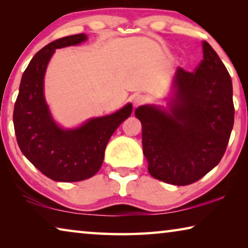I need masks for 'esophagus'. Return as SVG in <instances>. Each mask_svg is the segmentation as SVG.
Instances as JSON below:
<instances>
[{
	"instance_id": "1",
	"label": "esophagus",
	"mask_w": 248,
	"mask_h": 248,
	"mask_svg": "<svg viewBox=\"0 0 248 248\" xmlns=\"http://www.w3.org/2000/svg\"><path fill=\"white\" fill-rule=\"evenodd\" d=\"M145 102H146L145 96H143V95H137L136 97L133 98V107L134 108L139 107V106H141V105H143Z\"/></svg>"
}]
</instances>
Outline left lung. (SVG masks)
Instances as JSON below:
<instances>
[{
  "instance_id": "left-lung-1",
  "label": "left lung",
  "mask_w": 248,
  "mask_h": 248,
  "mask_svg": "<svg viewBox=\"0 0 248 248\" xmlns=\"http://www.w3.org/2000/svg\"><path fill=\"white\" fill-rule=\"evenodd\" d=\"M195 72L176 69L167 107L143 105L134 115L151 176L186 186L216 167L225 153L234 124L232 79L207 41Z\"/></svg>"
}]
</instances>
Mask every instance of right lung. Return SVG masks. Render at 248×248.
<instances>
[{"label": "right lung", "instance_id": "obj_1", "mask_svg": "<svg viewBox=\"0 0 248 248\" xmlns=\"http://www.w3.org/2000/svg\"><path fill=\"white\" fill-rule=\"evenodd\" d=\"M85 40V33H78L39 50L25 70L14 106V129L20 151L33 166L56 182H79L97 173L109 139L132 112L129 103L114 114L89 119L73 129H63L53 120L44 93L48 63L56 49Z\"/></svg>", "mask_w": 248, "mask_h": 248}]
</instances>
